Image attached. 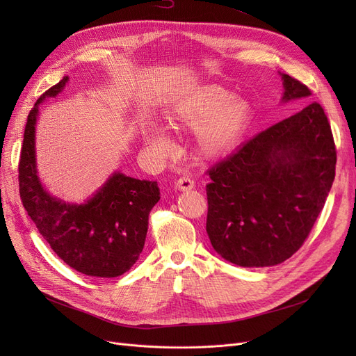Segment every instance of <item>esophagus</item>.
I'll list each match as a JSON object with an SVG mask.
<instances>
[{"label":"esophagus","mask_w":356,"mask_h":356,"mask_svg":"<svg viewBox=\"0 0 356 356\" xmlns=\"http://www.w3.org/2000/svg\"><path fill=\"white\" fill-rule=\"evenodd\" d=\"M176 188L180 191V192H188V191H192L195 188V181L193 179H191L189 176H183L180 177L177 181H176Z\"/></svg>","instance_id":"34e87169"}]
</instances>
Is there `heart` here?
Here are the masks:
<instances>
[{
  "mask_svg": "<svg viewBox=\"0 0 356 356\" xmlns=\"http://www.w3.org/2000/svg\"><path fill=\"white\" fill-rule=\"evenodd\" d=\"M165 120L175 129H195L193 147L197 156L213 160L228 154L245 134L251 120V104L218 83H207L183 93L168 108ZM148 144L165 147L168 136L160 125L144 131Z\"/></svg>",
  "mask_w": 356,
  "mask_h": 356,
  "instance_id": "heart-1",
  "label": "heart"
}]
</instances>
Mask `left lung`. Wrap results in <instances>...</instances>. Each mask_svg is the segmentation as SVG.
<instances>
[{"label": "left lung", "mask_w": 356, "mask_h": 356, "mask_svg": "<svg viewBox=\"0 0 356 356\" xmlns=\"http://www.w3.org/2000/svg\"><path fill=\"white\" fill-rule=\"evenodd\" d=\"M283 101L310 89L283 73ZM336 148L321 104L274 124L215 164L207 184L213 250L241 267L290 258L309 236L334 179Z\"/></svg>", "instance_id": "left-lung-1"}]
</instances>
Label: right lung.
I'll use <instances>...</instances> for the list:
<instances>
[{
	"label": "right lung",
	"instance_id": "right-lung-1",
	"mask_svg": "<svg viewBox=\"0 0 356 356\" xmlns=\"http://www.w3.org/2000/svg\"><path fill=\"white\" fill-rule=\"evenodd\" d=\"M67 81L65 76L47 89L27 117L18 164L20 197L37 229L69 267L92 277H118L136 264L144 248L148 215L160 200V191L157 181L117 172L81 204L46 192L35 168V122L39 105L60 93Z\"/></svg>",
	"mask_w": 356,
	"mask_h": 356
}]
</instances>
